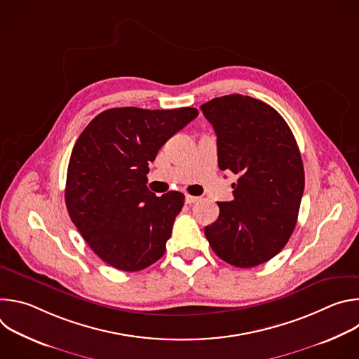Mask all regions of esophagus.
<instances>
[{"mask_svg":"<svg viewBox=\"0 0 359 359\" xmlns=\"http://www.w3.org/2000/svg\"><path fill=\"white\" fill-rule=\"evenodd\" d=\"M197 200H198V197H196V196H190V194H186V197H184L186 204H191V203H194V201H197Z\"/></svg>","mask_w":359,"mask_h":359,"instance_id":"1","label":"esophagus"}]
</instances>
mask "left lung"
<instances>
[{"label": "left lung", "instance_id": "left-lung-1", "mask_svg": "<svg viewBox=\"0 0 359 359\" xmlns=\"http://www.w3.org/2000/svg\"><path fill=\"white\" fill-rule=\"evenodd\" d=\"M217 135L220 170L237 176L234 200L217 203L204 234L226 263L248 269L277 255L290 240L304 193V166L283 116L263 100L240 93L200 107Z\"/></svg>", "mask_w": 359, "mask_h": 359}]
</instances>
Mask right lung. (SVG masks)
I'll use <instances>...</instances> for the list:
<instances>
[{
    "mask_svg": "<svg viewBox=\"0 0 359 359\" xmlns=\"http://www.w3.org/2000/svg\"><path fill=\"white\" fill-rule=\"evenodd\" d=\"M197 115L196 108H114L95 116L78 137L68 165L67 209L109 266L139 271L165 254L184 194L158 197L146 175L159 149Z\"/></svg>",
    "mask_w": 359,
    "mask_h": 359,
    "instance_id": "obj_1",
    "label": "right lung"
}]
</instances>
